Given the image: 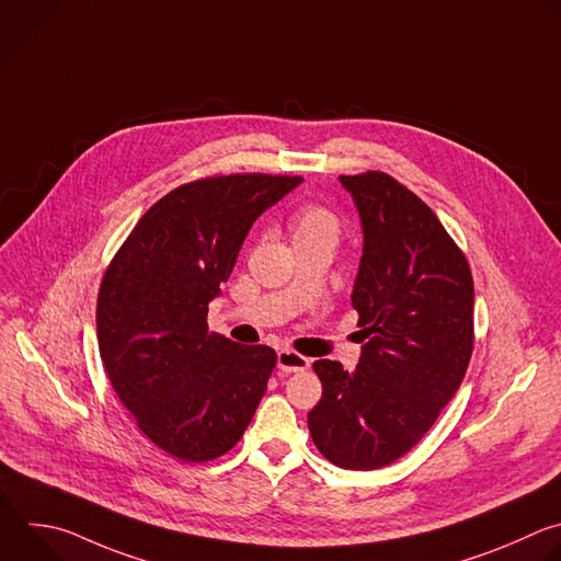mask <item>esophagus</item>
<instances>
[{"label":"esophagus","instance_id":"34e87169","mask_svg":"<svg viewBox=\"0 0 561 561\" xmlns=\"http://www.w3.org/2000/svg\"><path fill=\"white\" fill-rule=\"evenodd\" d=\"M310 365V360L293 350H279L277 352V367L282 371H304Z\"/></svg>","mask_w":561,"mask_h":561}]
</instances>
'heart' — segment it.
I'll return each mask as SVG.
<instances>
[{
  "mask_svg": "<svg viewBox=\"0 0 561 561\" xmlns=\"http://www.w3.org/2000/svg\"><path fill=\"white\" fill-rule=\"evenodd\" d=\"M290 233L293 242H328L336 244L341 236V220L336 214L323 205H301L290 216Z\"/></svg>",
  "mask_w": 561,
  "mask_h": 561,
  "instance_id": "1",
  "label": "heart"
}]
</instances>
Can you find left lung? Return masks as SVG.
Instances as JSON below:
<instances>
[{"instance_id":"obj_1","label":"left lung","mask_w":561,"mask_h":561,"mask_svg":"<svg viewBox=\"0 0 561 561\" xmlns=\"http://www.w3.org/2000/svg\"><path fill=\"white\" fill-rule=\"evenodd\" d=\"M339 180L363 227L352 308L365 345L354 371L312 363L323 394L308 430L332 465L369 471L405 456L460 388L473 350V277L405 184L383 171Z\"/></svg>"}]
</instances>
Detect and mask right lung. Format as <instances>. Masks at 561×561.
Listing matches in <instances>:
<instances>
[{"label":"right lung","instance_id":"obj_1","mask_svg":"<svg viewBox=\"0 0 561 561\" xmlns=\"http://www.w3.org/2000/svg\"><path fill=\"white\" fill-rule=\"evenodd\" d=\"M301 180L231 173L180 184L138 220L103 275L96 336L110 383L173 458L227 454L266 392L275 350L209 332L207 312L253 222Z\"/></svg>","mask_w":561,"mask_h":561}]
</instances>
